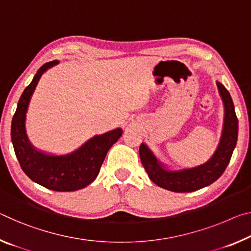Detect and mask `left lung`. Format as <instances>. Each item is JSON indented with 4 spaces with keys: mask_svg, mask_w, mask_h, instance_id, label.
<instances>
[{
    "mask_svg": "<svg viewBox=\"0 0 251 251\" xmlns=\"http://www.w3.org/2000/svg\"><path fill=\"white\" fill-rule=\"evenodd\" d=\"M219 94L225 106V122L218 149L209 161L201 165L178 171L166 170L144 143L140 146V157L151 181L172 192H192L213 183L228 166L238 138V118L232 98L226 87L217 81Z\"/></svg>",
    "mask_w": 251,
    "mask_h": 251,
    "instance_id": "left-lung-1",
    "label": "left lung"
}]
</instances>
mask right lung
Here are the masks:
<instances>
[{"instance_id":"obj_1","label":"right lung","mask_w":251,"mask_h":251,"mask_svg":"<svg viewBox=\"0 0 251 251\" xmlns=\"http://www.w3.org/2000/svg\"><path fill=\"white\" fill-rule=\"evenodd\" d=\"M58 63V60L45 63L22 93L12 118L11 140L20 166L31 180L47 189L69 192L86 188L97 177L107 152L122 136L123 129L96 135L75 152L66 155L40 152L31 144L25 133L27 106L41 75Z\"/></svg>"}]
</instances>
